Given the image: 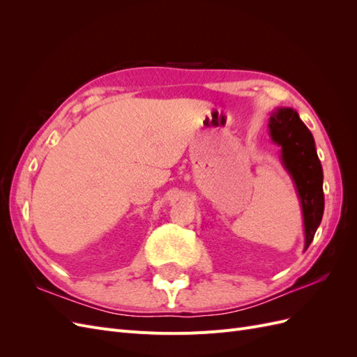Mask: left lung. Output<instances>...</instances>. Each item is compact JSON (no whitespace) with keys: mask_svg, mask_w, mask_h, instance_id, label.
I'll return each instance as SVG.
<instances>
[{"mask_svg":"<svg viewBox=\"0 0 357 357\" xmlns=\"http://www.w3.org/2000/svg\"><path fill=\"white\" fill-rule=\"evenodd\" d=\"M268 126L273 142L282 147V162L298 190L304 214L307 250L325 210L323 169L316 152L314 138L298 113L291 109H278L269 117Z\"/></svg>","mask_w":357,"mask_h":357,"instance_id":"8db88e82","label":"left lung"}]
</instances>
